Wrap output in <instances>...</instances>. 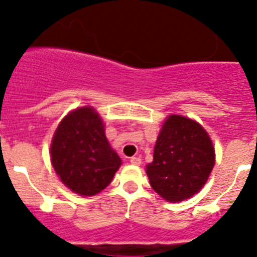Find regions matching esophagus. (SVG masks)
Instances as JSON below:
<instances>
[{
  "label": "esophagus",
  "mask_w": 257,
  "mask_h": 257,
  "mask_svg": "<svg viewBox=\"0 0 257 257\" xmlns=\"http://www.w3.org/2000/svg\"><path fill=\"white\" fill-rule=\"evenodd\" d=\"M141 163H142L141 157H138V156L131 157V164H133V165H141Z\"/></svg>",
  "instance_id": "1"
}]
</instances>
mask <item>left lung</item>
Here are the masks:
<instances>
[{
	"instance_id": "left-lung-1",
	"label": "left lung",
	"mask_w": 257,
	"mask_h": 257,
	"mask_svg": "<svg viewBox=\"0 0 257 257\" xmlns=\"http://www.w3.org/2000/svg\"><path fill=\"white\" fill-rule=\"evenodd\" d=\"M215 164L209 134L195 120L170 115L157 137L154 161L146 165L150 184L169 202L196 195L206 183Z\"/></svg>"
}]
</instances>
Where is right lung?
<instances>
[{
  "mask_svg": "<svg viewBox=\"0 0 257 257\" xmlns=\"http://www.w3.org/2000/svg\"><path fill=\"white\" fill-rule=\"evenodd\" d=\"M51 163L62 183L80 196L105 189L121 165L91 106L75 108L61 120L51 143Z\"/></svg>",
  "mask_w": 257,
  "mask_h": 257,
  "instance_id": "obj_1",
  "label": "right lung"
}]
</instances>
